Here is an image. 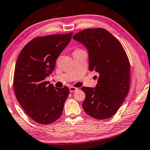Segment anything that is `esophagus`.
Instances as JSON below:
<instances>
[{"mask_svg":"<svg viewBox=\"0 0 150 150\" xmlns=\"http://www.w3.org/2000/svg\"><path fill=\"white\" fill-rule=\"evenodd\" d=\"M69 90H70V92H74V91L78 90V88H75V87H73V86H71V87L69 88Z\"/></svg>","mask_w":150,"mask_h":150,"instance_id":"1","label":"esophagus"}]
</instances>
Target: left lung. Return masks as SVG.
<instances>
[{
    "label": "left lung",
    "mask_w": 150,
    "mask_h": 150,
    "mask_svg": "<svg viewBox=\"0 0 150 150\" xmlns=\"http://www.w3.org/2000/svg\"><path fill=\"white\" fill-rule=\"evenodd\" d=\"M73 39L88 50L89 69L99 73L94 88L82 87L86 99L83 109L96 119L111 117L127 96L130 87V62L122 45L103 28L80 31Z\"/></svg>",
    "instance_id": "left-lung-1"
}]
</instances>
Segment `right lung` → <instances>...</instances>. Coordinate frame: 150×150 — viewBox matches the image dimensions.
Listing matches in <instances>:
<instances>
[{
	"label": "right lung",
	"mask_w": 150,
	"mask_h": 150,
	"mask_svg": "<svg viewBox=\"0 0 150 150\" xmlns=\"http://www.w3.org/2000/svg\"><path fill=\"white\" fill-rule=\"evenodd\" d=\"M72 33L38 37L23 47L16 63L14 89L17 100L34 121L48 125L61 116L69 94L45 79L53 71L57 57L70 43Z\"/></svg>",
	"instance_id": "right-lung-1"
}]
</instances>
